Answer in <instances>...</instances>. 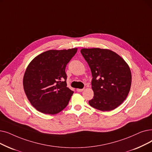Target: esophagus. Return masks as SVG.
Segmentation results:
<instances>
[{
  "instance_id": "esophagus-1",
  "label": "esophagus",
  "mask_w": 152,
  "mask_h": 152,
  "mask_svg": "<svg viewBox=\"0 0 152 152\" xmlns=\"http://www.w3.org/2000/svg\"><path fill=\"white\" fill-rule=\"evenodd\" d=\"M76 91H77V92H82V91H84V89H77Z\"/></svg>"
}]
</instances>
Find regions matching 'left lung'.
<instances>
[{
  "label": "left lung",
  "mask_w": 152,
  "mask_h": 152,
  "mask_svg": "<svg viewBox=\"0 0 152 152\" xmlns=\"http://www.w3.org/2000/svg\"><path fill=\"white\" fill-rule=\"evenodd\" d=\"M81 53L92 76L94 97L89 105L101 111L115 109L127 98L130 89L132 74L128 64L108 49L83 48Z\"/></svg>",
  "instance_id": "obj_1"
}]
</instances>
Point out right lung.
Here are the masks:
<instances>
[{
  "instance_id": "right-lung-1",
  "label": "right lung",
  "mask_w": 152,
  "mask_h": 152,
  "mask_svg": "<svg viewBox=\"0 0 152 152\" xmlns=\"http://www.w3.org/2000/svg\"><path fill=\"white\" fill-rule=\"evenodd\" d=\"M77 50H50L37 56L28 65L23 89L30 104L39 112L54 115L67 106L74 92L67 87L65 68Z\"/></svg>"
}]
</instances>
